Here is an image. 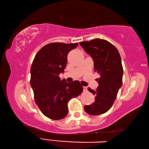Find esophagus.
I'll return each mask as SVG.
<instances>
[{
	"instance_id": "1",
	"label": "esophagus",
	"mask_w": 149,
	"mask_h": 149,
	"mask_svg": "<svg viewBox=\"0 0 149 149\" xmlns=\"http://www.w3.org/2000/svg\"><path fill=\"white\" fill-rule=\"evenodd\" d=\"M83 88H84V91H86L87 90V87H85V86H84V87H83Z\"/></svg>"
}]
</instances>
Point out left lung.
I'll return each instance as SVG.
<instances>
[{
	"label": "left lung",
	"mask_w": 149,
	"mask_h": 149,
	"mask_svg": "<svg viewBox=\"0 0 149 149\" xmlns=\"http://www.w3.org/2000/svg\"><path fill=\"white\" fill-rule=\"evenodd\" d=\"M79 44L91 56L95 72L100 75L96 91L88 88L95 96V102L85 105L84 109L90 115L102 114L112 107L122 87L123 71L120 55L116 48L106 40L95 39Z\"/></svg>",
	"instance_id": "1"
}]
</instances>
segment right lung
<instances>
[{"instance_id": "right-lung-1", "label": "right lung", "mask_w": 149, "mask_h": 149, "mask_svg": "<svg viewBox=\"0 0 149 149\" xmlns=\"http://www.w3.org/2000/svg\"><path fill=\"white\" fill-rule=\"evenodd\" d=\"M78 43L54 42L45 45L35 55L31 68L30 84L35 100L45 116L60 120L68 113V102L83 91L79 81L67 83L59 75L64 72L67 56Z\"/></svg>"}]
</instances>
